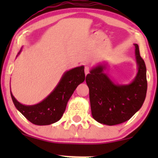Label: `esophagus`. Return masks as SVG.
Returning <instances> with one entry per match:
<instances>
[{
  "mask_svg": "<svg viewBox=\"0 0 158 158\" xmlns=\"http://www.w3.org/2000/svg\"><path fill=\"white\" fill-rule=\"evenodd\" d=\"M89 66H85V74L87 75L89 73Z\"/></svg>",
  "mask_w": 158,
  "mask_h": 158,
  "instance_id": "esophagus-1",
  "label": "esophagus"
}]
</instances>
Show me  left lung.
<instances>
[{
    "label": "left lung",
    "mask_w": 158,
    "mask_h": 158,
    "mask_svg": "<svg viewBox=\"0 0 158 158\" xmlns=\"http://www.w3.org/2000/svg\"><path fill=\"white\" fill-rule=\"evenodd\" d=\"M135 46L138 73L131 83L118 85L111 80L105 70L106 64L92 68L85 78L89 89L92 115L106 125H115L129 120L142 106L148 88L146 66Z\"/></svg>",
    "instance_id": "8db88e82"
}]
</instances>
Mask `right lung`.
Segmentation results:
<instances>
[{
    "instance_id": "right-lung-1",
    "label": "right lung",
    "mask_w": 158,
    "mask_h": 158,
    "mask_svg": "<svg viewBox=\"0 0 158 158\" xmlns=\"http://www.w3.org/2000/svg\"><path fill=\"white\" fill-rule=\"evenodd\" d=\"M84 80V66H81L66 71L52 92L38 104L25 106L14 98L11 91L10 95L16 109L31 123L36 125H48L61 118L70 97L76 87Z\"/></svg>"
}]
</instances>
